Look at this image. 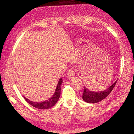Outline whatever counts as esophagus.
Wrapping results in <instances>:
<instances>
[{"mask_svg":"<svg viewBox=\"0 0 134 134\" xmlns=\"http://www.w3.org/2000/svg\"><path fill=\"white\" fill-rule=\"evenodd\" d=\"M75 69H74V68H71V69L69 70V71H68V77H69L70 78H71L72 77H74V76L75 75Z\"/></svg>","mask_w":134,"mask_h":134,"instance_id":"34e87169","label":"esophagus"}]
</instances>
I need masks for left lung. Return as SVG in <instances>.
<instances>
[{
	"label": "left lung",
	"mask_w": 134,
	"mask_h": 134,
	"mask_svg": "<svg viewBox=\"0 0 134 134\" xmlns=\"http://www.w3.org/2000/svg\"><path fill=\"white\" fill-rule=\"evenodd\" d=\"M116 82L117 80L112 86L109 87L108 89L100 92L90 91V90L84 86V91L82 98L87 103H94L99 102L102 100L103 99L106 98L110 94V93L112 91L113 89L114 88L115 86L116 85Z\"/></svg>",
	"instance_id": "obj_1"
}]
</instances>
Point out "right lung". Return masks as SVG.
Here are the masks:
<instances>
[{"label": "right lung", "instance_id": "right-lung-1", "mask_svg": "<svg viewBox=\"0 0 134 134\" xmlns=\"http://www.w3.org/2000/svg\"><path fill=\"white\" fill-rule=\"evenodd\" d=\"M62 79H60L58 81L55 93H54L53 97L48 100H47L42 102H33L26 99V97H24V98L27 102L29 103L33 107H35V108L40 109H47L51 108L55 105L57 102L58 100L60 98L61 92V85H62Z\"/></svg>", "mask_w": 134, "mask_h": 134}]
</instances>
